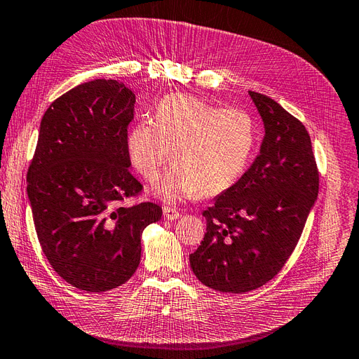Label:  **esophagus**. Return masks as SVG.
Masks as SVG:
<instances>
[{
  "mask_svg": "<svg viewBox=\"0 0 359 359\" xmlns=\"http://www.w3.org/2000/svg\"><path fill=\"white\" fill-rule=\"evenodd\" d=\"M163 214H165L166 220H170V222L178 220L181 217V212L177 211L175 208H170V206H165V208H163Z\"/></svg>",
  "mask_w": 359,
  "mask_h": 359,
  "instance_id": "34e87169",
  "label": "esophagus"
}]
</instances>
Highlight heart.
Returning <instances> with one entry per match:
<instances>
[{
  "mask_svg": "<svg viewBox=\"0 0 359 359\" xmlns=\"http://www.w3.org/2000/svg\"><path fill=\"white\" fill-rule=\"evenodd\" d=\"M256 145V124L243 109H220L199 97L170 94L156 107L154 121L137 123L126 139L130 165L154 182L170 157L156 194L166 202L217 196L241 178Z\"/></svg>",
  "mask_w": 359,
  "mask_h": 359,
  "instance_id": "obj_1",
  "label": "heart"
}]
</instances>
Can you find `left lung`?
<instances>
[{
  "label": "left lung",
  "mask_w": 359,
  "mask_h": 359,
  "mask_svg": "<svg viewBox=\"0 0 359 359\" xmlns=\"http://www.w3.org/2000/svg\"><path fill=\"white\" fill-rule=\"evenodd\" d=\"M248 95L265 128L259 156L203 211L206 233L190 255L201 283L229 293L257 289L280 273L319 193L306 127L269 97Z\"/></svg>",
  "instance_id": "1"
}]
</instances>
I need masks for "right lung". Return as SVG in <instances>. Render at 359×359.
<instances>
[{
	"label": "right lung",
	"mask_w": 359,
	"mask_h": 359,
	"mask_svg": "<svg viewBox=\"0 0 359 359\" xmlns=\"http://www.w3.org/2000/svg\"><path fill=\"white\" fill-rule=\"evenodd\" d=\"M135 102L123 82L94 79L41 118L27 175L32 219L52 268L81 290L124 285L139 266L144 229L161 219L156 203L121 205L142 190L126 153Z\"/></svg>",
	"instance_id": "add662e5"
}]
</instances>
